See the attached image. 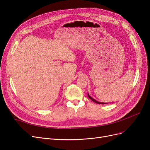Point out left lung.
<instances>
[{
    "label": "left lung",
    "instance_id": "obj_1",
    "mask_svg": "<svg viewBox=\"0 0 150 150\" xmlns=\"http://www.w3.org/2000/svg\"><path fill=\"white\" fill-rule=\"evenodd\" d=\"M88 96L89 98L90 99H91V100H92L93 101H94V103H98V104H106V103H101V102H99V101H96V100H95V99H94L93 98H92L91 97V96H89V94H88Z\"/></svg>",
    "mask_w": 150,
    "mask_h": 150
}]
</instances>
